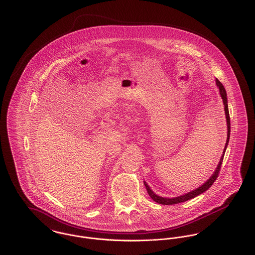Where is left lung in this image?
<instances>
[{
	"mask_svg": "<svg viewBox=\"0 0 255 255\" xmlns=\"http://www.w3.org/2000/svg\"><path fill=\"white\" fill-rule=\"evenodd\" d=\"M216 84L219 87V90H220V95L223 99V103H224V109H225V114H226V120H227V128H228V133H227V141H226V145L224 148V151H223V155L220 159V162H219L218 166L214 172V174L210 177V179L203 183L202 185H200L198 188L188 192V193H185L183 195L181 196H177V197H173V198H166V197H161V196H158L157 194H155L151 189L150 187L148 186V184L144 182V185H145L146 189H147V192L149 194V196L157 203L159 204H163V205H173V204H178V203H181V202H184V201H187L191 198H194L196 197L197 195L203 193L204 191H206L213 183L216 181V179L218 178L219 173H220V170H221V166H222V162H223V159H224V155H225V152H226V149H227V146L229 143V139H230V132H231V123H230V114H229V108H228V99H227V93H226V90L223 86V84L219 81L218 79L216 78Z\"/></svg>",
	"mask_w": 255,
	"mask_h": 255,
	"instance_id": "8db88e82",
	"label": "left lung"
}]
</instances>
